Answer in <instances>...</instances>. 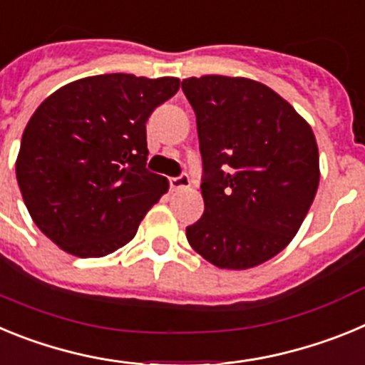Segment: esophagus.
Returning a JSON list of instances; mask_svg holds the SVG:
<instances>
[{"label":"esophagus","instance_id":"1","mask_svg":"<svg viewBox=\"0 0 365 365\" xmlns=\"http://www.w3.org/2000/svg\"><path fill=\"white\" fill-rule=\"evenodd\" d=\"M170 190H179V188H188L190 186V177L186 173H180L179 177H170Z\"/></svg>","mask_w":365,"mask_h":365}]
</instances>
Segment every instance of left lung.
Wrapping results in <instances>:
<instances>
[{"mask_svg":"<svg viewBox=\"0 0 365 365\" xmlns=\"http://www.w3.org/2000/svg\"><path fill=\"white\" fill-rule=\"evenodd\" d=\"M195 113L205 214L186 240L219 269L279 254L314 201L320 166L311 125L270 87L208 74L182 80Z\"/></svg>","mask_w":365,"mask_h":365,"instance_id":"8db88e82","label":"left lung"}]
</instances>
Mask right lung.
Segmentation results:
<instances>
[{"label": "right lung", "mask_w": 365, "mask_h": 365, "mask_svg": "<svg viewBox=\"0 0 365 365\" xmlns=\"http://www.w3.org/2000/svg\"><path fill=\"white\" fill-rule=\"evenodd\" d=\"M179 78L113 73L45 98L21 137L16 179L36 227L78 257L130 243L168 180L146 168V120Z\"/></svg>", "instance_id": "obj_1"}]
</instances>
